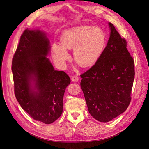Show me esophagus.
Instances as JSON below:
<instances>
[{
  "instance_id": "esophagus-1",
  "label": "esophagus",
  "mask_w": 149,
  "mask_h": 149,
  "mask_svg": "<svg viewBox=\"0 0 149 149\" xmlns=\"http://www.w3.org/2000/svg\"><path fill=\"white\" fill-rule=\"evenodd\" d=\"M71 80H72L73 82H77L78 81H79V77H78L76 76V75L72 76V78H71Z\"/></svg>"
}]
</instances>
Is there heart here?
I'll return each mask as SVG.
<instances>
[{"instance_id":"obj_1","label":"heart","mask_w":149,"mask_h":149,"mask_svg":"<svg viewBox=\"0 0 149 149\" xmlns=\"http://www.w3.org/2000/svg\"><path fill=\"white\" fill-rule=\"evenodd\" d=\"M60 43L51 47L52 59L58 68L64 69L69 58L68 49L74 48L75 59L84 67L92 66L102 55L106 43V36L98 28L81 26L66 30L60 37Z\"/></svg>"}]
</instances>
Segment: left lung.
Listing matches in <instances>:
<instances>
[{"mask_svg":"<svg viewBox=\"0 0 149 149\" xmlns=\"http://www.w3.org/2000/svg\"><path fill=\"white\" fill-rule=\"evenodd\" d=\"M110 37L96 63L81 74L80 86L89 113L106 123L128 107L135 77L134 59L113 24L108 23Z\"/></svg>","mask_w":149,"mask_h":149,"instance_id":"left-lung-1","label":"left lung"}]
</instances>
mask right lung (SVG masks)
Instances as JSON below:
<instances>
[{
	"label": "right lung",
	"mask_w": 149,
	"mask_h": 149,
	"mask_svg": "<svg viewBox=\"0 0 149 149\" xmlns=\"http://www.w3.org/2000/svg\"><path fill=\"white\" fill-rule=\"evenodd\" d=\"M51 46L40 29L24 31L12 61L15 98L31 118L49 124L63 112L66 88L70 83L64 71L54 69L47 57Z\"/></svg>",
	"instance_id": "1"
}]
</instances>
